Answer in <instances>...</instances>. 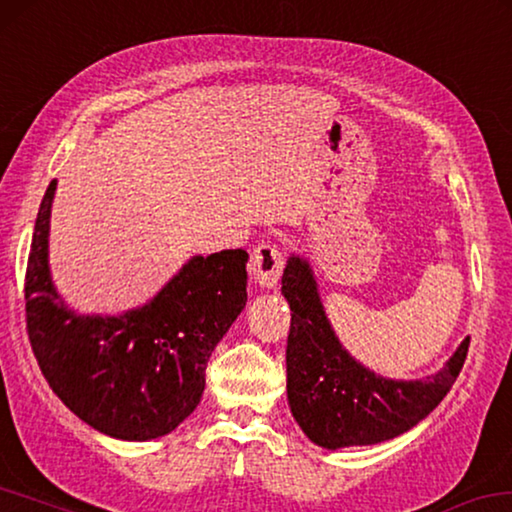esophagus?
I'll return each mask as SVG.
<instances>
[{"instance_id":"obj_1","label":"esophagus","mask_w":512,"mask_h":512,"mask_svg":"<svg viewBox=\"0 0 512 512\" xmlns=\"http://www.w3.org/2000/svg\"><path fill=\"white\" fill-rule=\"evenodd\" d=\"M283 254L277 245H270V242H263L254 251H251L249 258V272L254 281L261 288H274L281 279L283 272Z\"/></svg>"}]
</instances>
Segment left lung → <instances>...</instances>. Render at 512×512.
<instances>
[{
  "instance_id": "8db88e82",
  "label": "left lung",
  "mask_w": 512,
  "mask_h": 512,
  "mask_svg": "<svg viewBox=\"0 0 512 512\" xmlns=\"http://www.w3.org/2000/svg\"><path fill=\"white\" fill-rule=\"evenodd\" d=\"M290 304L288 405L304 435L322 448L368 446L403 435L442 403L465 366L469 338L423 380H389L361 366L338 341L309 263L290 256L281 279Z\"/></svg>"
}]
</instances>
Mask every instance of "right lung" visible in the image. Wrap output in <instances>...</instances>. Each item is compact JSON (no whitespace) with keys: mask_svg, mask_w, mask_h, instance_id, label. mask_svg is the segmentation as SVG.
Wrapping results in <instances>:
<instances>
[{"mask_svg":"<svg viewBox=\"0 0 512 512\" xmlns=\"http://www.w3.org/2000/svg\"><path fill=\"white\" fill-rule=\"evenodd\" d=\"M57 180L31 238L25 311L31 350L70 412L109 437L146 442L178 428L206 389V366L247 304L245 249L194 256L139 309L77 316L54 288L47 235Z\"/></svg>","mask_w":512,"mask_h":512,"instance_id":"obj_1","label":"right lung"}]
</instances>
